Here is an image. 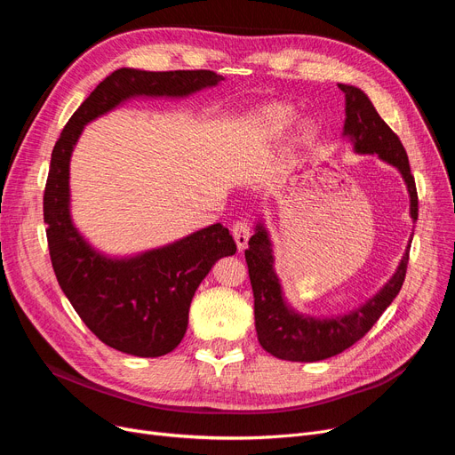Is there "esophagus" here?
I'll return each mask as SVG.
<instances>
[{"label":"esophagus","instance_id":"1","mask_svg":"<svg viewBox=\"0 0 455 455\" xmlns=\"http://www.w3.org/2000/svg\"><path fill=\"white\" fill-rule=\"evenodd\" d=\"M232 235H234V242L237 245V251H245L247 243H249V237H251V225L245 220L235 221L232 227Z\"/></svg>","mask_w":455,"mask_h":455}]
</instances>
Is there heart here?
<instances>
[{"label": "heart", "instance_id": "obj_1", "mask_svg": "<svg viewBox=\"0 0 455 455\" xmlns=\"http://www.w3.org/2000/svg\"><path fill=\"white\" fill-rule=\"evenodd\" d=\"M291 119V110L285 108V107H271L267 108L264 114H261V124L267 131H278L282 129L285 124H288Z\"/></svg>", "mask_w": 455, "mask_h": 455}]
</instances>
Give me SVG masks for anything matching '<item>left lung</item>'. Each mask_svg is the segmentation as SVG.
Returning a JSON list of instances; mask_svg holds the SVG:
<instances>
[{"instance_id":"left-lung-1","label":"left lung","mask_w":455,"mask_h":455,"mask_svg":"<svg viewBox=\"0 0 455 455\" xmlns=\"http://www.w3.org/2000/svg\"><path fill=\"white\" fill-rule=\"evenodd\" d=\"M345 92V129L343 134L354 143L355 153L378 155L393 164L402 173L410 191V213L419 218V197L415 177L400 138L379 117L367 95L355 86L339 84ZM249 278L254 293V323L261 348L285 362H321L338 355L360 341L398 295L408 271L410 247L400 259L393 278L348 315L315 319L299 315L283 300L278 276L273 269V249L266 228L256 225V232L245 251Z\"/></svg>"}]
</instances>
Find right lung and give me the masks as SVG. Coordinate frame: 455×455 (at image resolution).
<instances>
[{
	"mask_svg": "<svg viewBox=\"0 0 455 455\" xmlns=\"http://www.w3.org/2000/svg\"><path fill=\"white\" fill-rule=\"evenodd\" d=\"M223 81L210 69H116L69 117L57 140L44 189V223L52 266L64 295L105 345L140 357L177 348L188 312L212 266L235 252L228 228L215 223L172 245L132 258L95 252L69 218V158L86 124L136 95L182 98Z\"/></svg>",
	"mask_w": 455,
	"mask_h": 455,
	"instance_id": "right-lung-1",
	"label": "right lung"
}]
</instances>
